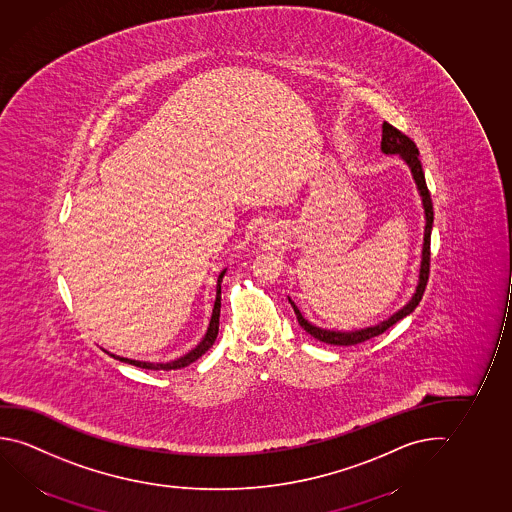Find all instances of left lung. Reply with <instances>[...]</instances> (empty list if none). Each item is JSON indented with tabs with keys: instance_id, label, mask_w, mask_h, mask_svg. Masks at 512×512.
I'll list each match as a JSON object with an SVG mask.
<instances>
[{
	"instance_id": "8db88e82",
	"label": "left lung",
	"mask_w": 512,
	"mask_h": 512,
	"mask_svg": "<svg viewBox=\"0 0 512 512\" xmlns=\"http://www.w3.org/2000/svg\"><path fill=\"white\" fill-rule=\"evenodd\" d=\"M381 150L385 154H399L406 165L409 166V170L413 173V179L417 182L418 193L422 197V205H424L425 214V228H424V246H422V262H420V275H418L417 291L411 296L408 303L395 312L394 315H390L383 323L376 324V326H369V328H363V330L354 331H335V330H324V328H317L312 323H308L307 319L301 315L296 303L289 298L291 307L294 308V314L298 317V323L303 330L310 333L314 339L331 344V346H356V344H362L365 340L374 339L381 333H385L390 326H394L395 323H399L401 319H404L406 315L411 314L415 308L418 307V303L422 301L424 296L425 285L429 280V266H431V230H433V200H431V193L427 189L425 184L424 170H422V163L418 159V149L415 142L408 138L406 134L399 131L397 127L383 122V138H381Z\"/></svg>"
}]
</instances>
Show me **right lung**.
Listing matches in <instances>:
<instances>
[{"label":"right lung","mask_w":512,"mask_h":512,"mask_svg":"<svg viewBox=\"0 0 512 512\" xmlns=\"http://www.w3.org/2000/svg\"><path fill=\"white\" fill-rule=\"evenodd\" d=\"M225 271H227V269H223L220 276H218V285H216V301H214L211 323H209V328H207V333H205L204 339H202V342H200L195 349H191L188 354H184V356H181L179 360H173V362L170 363L138 362V360L122 358V356H117V354H111V356H113L115 360H120V362L129 363V365H134V367L149 370L182 369V367H188L189 363L197 362L198 358H200L202 354H205L207 349H211V347H213L214 340L218 337V330H220L221 280H223Z\"/></svg>","instance_id":"add662e5"}]
</instances>
